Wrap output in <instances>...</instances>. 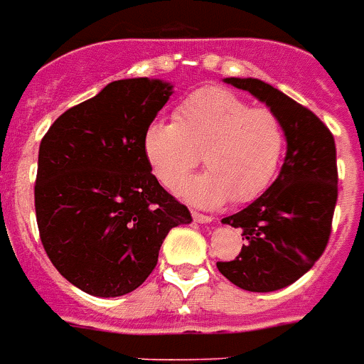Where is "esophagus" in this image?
<instances>
[{"mask_svg": "<svg viewBox=\"0 0 364 364\" xmlns=\"http://www.w3.org/2000/svg\"><path fill=\"white\" fill-rule=\"evenodd\" d=\"M191 216H193V220H196L197 223H212V222H214V218L206 216V214H199V212H193Z\"/></svg>", "mask_w": 364, "mask_h": 364, "instance_id": "34e87169", "label": "esophagus"}]
</instances>
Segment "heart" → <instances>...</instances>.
I'll return each mask as SVG.
<instances>
[{"label":"heart","instance_id":"1","mask_svg":"<svg viewBox=\"0 0 364 364\" xmlns=\"http://www.w3.org/2000/svg\"><path fill=\"white\" fill-rule=\"evenodd\" d=\"M176 122H152L144 154L159 182L173 190L198 163L209 167L180 186V196L205 208L231 199L248 203L274 180L284 154V127L264 107H250L223 88L197 90L176 109Z\"/></svg>","mask_w":364,"mask_h":364}]
</instances>
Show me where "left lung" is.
<instances>
[{
  "instance_id": "8db88e82",
  "label": "left lung",
  "mask_w": 364,
  "mask_h": 364,
  "mask_svg": "<svg viewBox=\"0 0 364 364\" xmlns=\"http://www.w3.org/2000/svg\"><path fill=\"white\" fill-rule=\"evenodd\" d=\"M269 107L284 127L287 150L278 178L244 210L222 223L242 229V250L218 270L246 291L291 286L312 269L329 242L338 197L336 146L312 110L259 78H223Z\"/></svg>"
}]
</instances>
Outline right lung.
<instances>
[{
  "instance_id": "right-lung-1",
  "label": "right lung",
  "mask_w": 364,
  "mask_h": 364,
  "mask_svg": "<svg viewBox=\"0 0 364 364\" xmlns=\"http://www.w3.org/2000/svg\"><path fill=\"white\" fill-rule=\"evenodd\" d=\"M173 95L159 78H124L65 110L43 136L35 180L41 242L58 272L94 297H120L158 263L191 214L159 186L144 133Z\"/></svg>"
}]
</instances>
